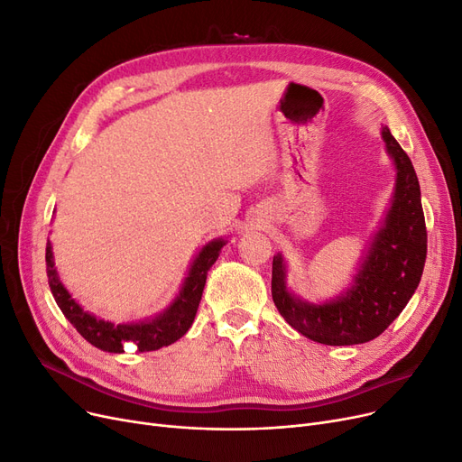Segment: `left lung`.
<instances>
[{"mask_svg":"<svg viewBox=\"0 0 462 462\" xmlns=\"http://www.w3.org/2000/svg\"><path fill=\"white\" fill-rule=\"evenodd\" d=\"M381 135L396 170L394 196L351 289L325 304L304 302L289 292L287 266L281 254L273 256L275 308L294 330L325 346H356L377 337L402 313L423 275L427 226L417 175L389 128Z\"/></svg>","mask_w":462,"mask_h":462,"instance_id":"left-lung-1","label":"left lung"}]
</instances>
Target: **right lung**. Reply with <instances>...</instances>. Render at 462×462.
Listing matches in <instances>:
<instances>
[{
    "mask_svg": "<svg viewBox=\"0 0 462 462\" xmlns=\"http://www.w3.org/2000/svg\"><path fill=\"white\" fill-rule=\"evenodd\" d=\"M225 245V239H213V242H209L194 258L185 283L181 291H179V296L170 304V308L156 315L154 319L139 320V323L132 325H115L109 323V320L97 319L75 302L56 273L51 242H47L45 254L49 287L58 308L62 310V313L77 328V332L94 347L107 353H125L126 346L132 344L142 353L156 351L160 347L171 346L179 337H183L190 328L199 306V300H202L208 272L215 264L220 249Z\"/></svg>",
    "mask_w": 462,
    "mask_h": 462,
    "instance_id": "1",
    "label": "right lung"
}]
</instances>
